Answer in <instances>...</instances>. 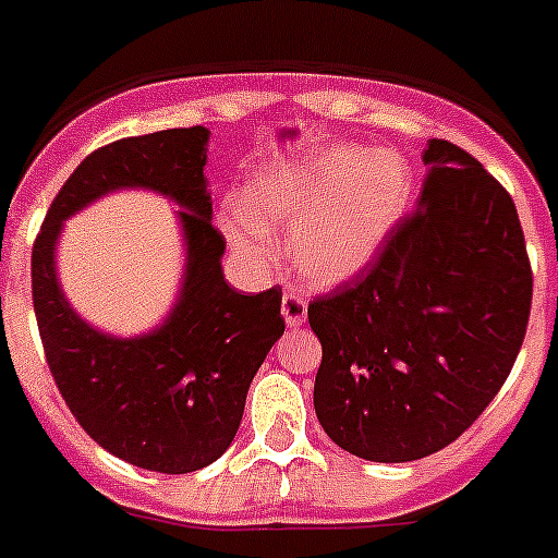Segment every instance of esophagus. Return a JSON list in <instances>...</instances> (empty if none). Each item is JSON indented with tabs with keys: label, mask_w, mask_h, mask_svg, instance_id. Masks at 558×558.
<instances>
[{
	"label": "esophagus",
	"mask_w": 558,
	"mask_h": 558,
	"mask_svg": "<svg viewBox=\"0 0 558 558\" xmlns=\"http://www.w3.org/2000/svg\"><path fill=\"white\" fill-rule=\"evenodd\" d=\"M280 311H283V319L289 327H300L308 316V303H305V296L300 291L289 289L283 294V303H280Z\"/></svg>",
	"instance_id": "obj_1"
}]
</instances>
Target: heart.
Masks as SVG:
<instances>
[{
	"mask_svg": "<svg viewBox=\"0 0 558 558\" xmlns=\"http://www.w3.org/2000/svg\"><path fill=\"white\" fill-rule=\"evenodd\" d=\"M413 197V170L397 150L332 145L267 168L222 211L231 247L253 267L275 262V228L305 280L355 278L385 247Z\"/></svg>",
	"mask_w": 558,
	"mask_h": 558,
	"instance_id": "obj_1",
	"label": "heart"
}]
</instances>
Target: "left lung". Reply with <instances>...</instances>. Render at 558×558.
<instances>
[{
  "label": "left lung",
  "mask_w": 558,
  "mask_h": 558,
  "mask_svg": "<svg viewBox=\"0 0 558 558\" xmlns=\"http://www.w3.org/2000/svg\"><path fill=\"white\" fill-rule=\"evenodd\" d=\"M413 215L352 283L316 296L314 408L332 444L410 462L454 444L523 347L531 264L509 192L449 140H429Z\"/></svg>",
  "instance_id": "1"
}]
</instances>
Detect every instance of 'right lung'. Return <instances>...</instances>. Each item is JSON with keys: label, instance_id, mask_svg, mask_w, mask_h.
<instances>
[{"label": "right lung", "instance_id": "1", "mask_svg": "<svg viewBox=\"0 0 558 558\" xmlns=\"http://www.w3.org/2000/svg\"><path fill=\"white\" fill-rule=\"evenodd\" d=\"M208 129H165L93 150L62 184L33 244V305L46 363L82 429L109 454L156 473L211 465L236 437L244 399L283 336L280 286L242 294L222 278L226 239L206 192ZM143 185L182 206L187 272L166 325L112 339L66 305L53 272L61 220L112 189Z\"/></svg>", "mask_w": 558, "mask_h": 558}]
</instances>
